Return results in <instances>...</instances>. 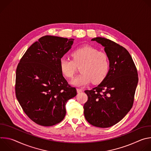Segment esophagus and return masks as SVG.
I'll list each match as a JSON object with an SVG mask.
<instances>
[{"mask_svg":"<svg viewBox=\"0 0 151 151\" xmlns=\"http://www.w3.org/2000/svg\"><path fill=\"white\" fill-rule=\"evenodd\" d=\"M76 90H77V93H81V92H82V91H83L82 89H80V88H77Z\"/></svg>","mask_w":151,"mask_h":151,"instance_id":"1","label":"esophagus"}]
</instances>
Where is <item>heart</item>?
I'll return each instance as SVG.
<instances>
[{"label": "heart", "mask_w": 151, "mask_h": 151, "mask_svg": "<svg viewBox=\"0 0 151 151\" xmlns=\"http://www.w3.org/2000/svg\"><path fill=\"white\" fill-rule=\"evenodd\" d=\"M72 60L63 57L59 66L61 74L66 78L73 77L76 68L81 66V72L72 82L75 86L82 87L92 82L101 83L109 70L110 62L107 54L91 45H84L75 49L71 54Z\"/></svg>", "instance_id": "b5f03b06"}]
</instances>
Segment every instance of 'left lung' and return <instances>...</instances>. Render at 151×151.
Returning <instances> with one entry per match:
<instances>
[{
    "label": "left lung",
    "mask_w": 151,
    "mask_h": 151,
    "mask_svg": "<svg viewBox=\"0 0 151 151\" xmlns=\"http://www.w3.org/2000/svg\"><path fill=\"white\" fill-rule=\"evenodd\" d=\"M91 40L104 47L110 69L97 87L85 91L88 100L83 105V114L90 124L107 128L119 122L132 109L138 73L131 55L125 48L104 37H97Z\"/></svg>",
    "instance_id": "obj_1"
}]
</instances>
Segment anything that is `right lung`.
Masks as SVG:
<instances>
[{"mask_svg":"<svg viewBox=\"0 0 151 151\" xmlns=\"http://www.w3.org/2000/svg\"><path fill=\"white\" fill-rule=\"evenodd\" d=\"M73 39L45 36L35 42L21 58L15 78L16 97L28 117L45 127L60 122L67 101L76 96L61 73L60 60Z\"/></svg>","mask_w":151,"mask_h":151,"instance_id":"obj_1","label":"right lung"}]
</instances>
